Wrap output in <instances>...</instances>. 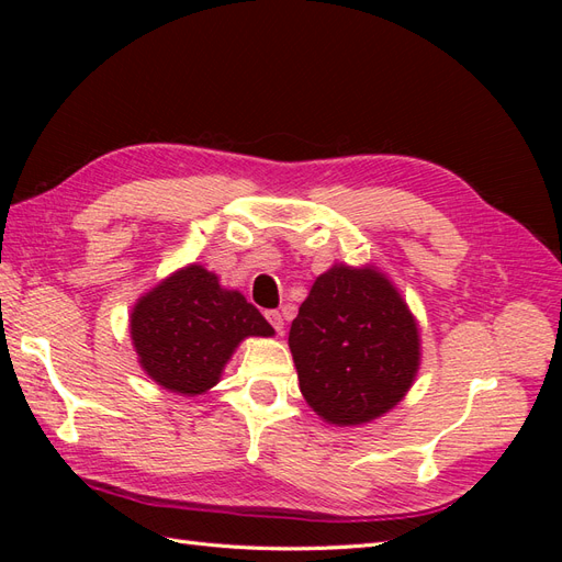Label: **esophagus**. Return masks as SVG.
I'll use <instances>...</instances> for the list:
<instances>
[{
	"label": "esophagus",
	"instance_id": "obj_1",
	"mask_svg": "<svg viewBox=\"0 0 562 562\" xmlns=\"http://www.w3.org/2000/svg\"><path fill=\"white\" fill-rule=\"evenodd\" d=\"M265 316L271 323V328H274L277 333H283V316H281V312L269 310V312H265Z\"/></svg>",
	"mask_w": 562,
	"mask_h": 562
}]
</instances>
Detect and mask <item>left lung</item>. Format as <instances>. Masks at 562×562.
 Here are the masks:
<instances>
[{
  "label": "left lung",
  "instance_id": "left-lung-1",
  "mask_svg": "<svg viewBox=\"0 0 562 562\" xmlns=\"http://www.w3.org/2000/svg\"><path fill=\"white\" fill-rule=\"evenodd\" d=\"M288 345L302 396L339 427L391 411L419 366L417 323L375 269L339 265L321 274L300 304Z\"/></svg>",
  "mask_w": 562,
  "mask_h": 562
}]
</instances>
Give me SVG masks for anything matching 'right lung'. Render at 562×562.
<instances>
[{"label": "right lung", "instance_id": "1", "mask_svg": "<svg viewBox=\"0 0 562 562\" xmlns=\"http://www.w3.org/2000/svg\"><path fill=\"white\" fill-rule=\"evenodd\" d=\"M248 335L274 328L236 291L199 265L180 269L149 291L131 314V337L147 375L176 394L211 389Z\"/></svg>", "mask_w": 562, "mask_h": 562}]
</instances>
